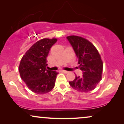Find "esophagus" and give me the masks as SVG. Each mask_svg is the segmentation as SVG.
Returning <instances> with one entry per match:
<instances>
[{
    "label": "esophagus",
    "instance_id": "esophagus-1",
    "mask_svg": "<svg viewBox=\"0 0 124 124\" xmlns=\"http://www.w3.org/2000/svg\"><path fill=\"white\" fill-rule=\"evenodd\" d=\"M62 72H63V73H69V72H68V71H66V70H62Z\"/></svg>",
    "mask_w": 124,
    "mask_h": 124
}]
</instances>
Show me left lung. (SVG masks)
<instances>
[{
  "label": "left lung",
  "mask_w": 124,
  "mask_h": 124,
  "mask_svg": "<svg viewBox=\"0 0 124 124\" xmlns=\"http://www.w3.org/2000/svg\"><path fill=\"white\" fill-rule=\"evenodd\" d=\"M67 39L76 53L79 68L83 71V76H76L69 85L78 92L88 93L94 89L101 80L103 63L101 56L94 45L86 38L70 35Z\"/></svg>",
  "instance_id": "left-lung-1"
}]
</instances>
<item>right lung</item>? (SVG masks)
<instances>
[{
	"instance_id": "1",
	"label": "right lung",
	"mask_w": 124,
	"mask_h": 124,
	"mask_svg": "<svg viewBox=\"0 0 124 124\" xmlns=\"http://www.w3.org/2000/svg\"><path fill=\"white\" fill-rule=\"evenodd\" d=\"M57 40L55 38L41 39L34 44L21 58L18 66L20 75L34 93L46 94L55 86L58 72L46 69V57Z\"/></svg>"
}]
</instances>
